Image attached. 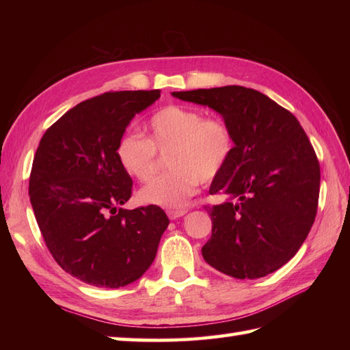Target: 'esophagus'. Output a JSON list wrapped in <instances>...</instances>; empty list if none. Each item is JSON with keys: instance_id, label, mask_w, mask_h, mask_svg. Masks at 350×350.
Masks as SVG:
<instances>
[{"instance_id": "34e87169", "label": "esophagus", "mask_w": 350, "mask_h": 350, "mask_svg": "<svg viewBox=\"0 0 350 350\" xmlns=\"http://www.w3.org/2000/svg\"><path fill=\"white\" fill-rule=\"evenodd\" d=\"M187 209H180V211H168L167 212V215H168V218L170 219H177V218H180V217H183V215H187Z\"/></svg>"}]
</instances>
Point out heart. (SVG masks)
<instances>
[{"mask_svg": "<svg viewBox=\"0 0 350 350\" xmlns=\"http://www.w3.org/2000/svg\"><path fill=\"white\" fill-rule=\"evenodd\" d=\"M156 150L167 152L170 173L148 180L138 191L143 204L182 209L196 194L200 182L218 177L234 152L230 126L202 111L168 105L156 111L146 124V138L124 133L118 139L116 156L132 179L147 180L156 168Z\"/></svg>", "mask_w": 350, "mask_h": 350, "instance_id": "obj_1", "label": "heart"}]
</instances>
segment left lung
Instances as JSON below:
<instances>
[{"label":"left lung","mask_w":350,"mask_h":350,"mask_svg":"<svg viewBox=\"0 0 350 350\" xmlns=\"http://www.w3.org/2000/svg\"><path fill=\"white\" fill-rule=\"evenodd\" d=\"M171 94L217 111L234 138L232 159L209 188L226 202L204 206L212 219L202 248L206 263L239 280L280 269L307 239L321 187V167L298 118L241 85Z\"/></svg>","instance_id":"1"}]
</instances>
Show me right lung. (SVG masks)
Returning a JSON list of instances; mask_svg holds the SVG:
<instances>
[{
  "mask_svg": "<svg viewBox=\"0 0 350 350\" xmlns=\"http://www.w3.org/2000/svg\"><path fill=\"white\" fill-rule=\"evenodd\" d=\"M159 90L103 93L78 103L44 132L29 176V202L52 257L96 287L137 281L170 221L158 206L124 209L132 179L116 147Z\"/></svg>",
  "mask_w": 350,
  "mask_h": 350,
  "instance_id": "add662e5",
  "label": "right lung"
}]
</instances>
